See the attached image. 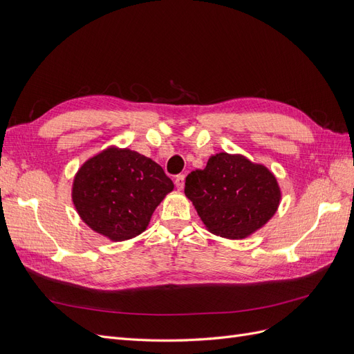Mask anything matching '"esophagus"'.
<instances>
[{"instance_id": "34e87169", "label": "esophagus", "mask_w": 354, "mask_h": 354, "mask_svg": "<svg viewBox=\"0 0 354 354\" xmlns=\"http://www.w3.org/2000/svg\"><path fill=\"white\" fill-rule=\"evenodd\" d=\"M174 185H176V187L178 189V190H181L185 187V176L183 174H178L177 177H176V180H174Z\"/></svg>"}]
</instances>
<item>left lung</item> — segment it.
<instances>
[{
	"instance_id": "obj_1",
	"label": "left lung",
	"mask_w": 354,
	"mask_h": 354,
	"mask_svg": "<svg viewBox=\"0 0 354 354\" xmlns=\"http://www.w3.org/2000/svg\"><path fill=\"white\" fill-rule=\"evenodd\" d=\"M186 196L205 227L217 236L243 239L277 211L281 189L272 171L242 155L220 152L186 177Z\"/></svg>"
}]
</instances>
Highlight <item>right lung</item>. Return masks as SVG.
Listing matches in <instances>:
<instances>
[{"instance_id":"1","label":"right lung","mask_w":354,"mask_h":354,"mask_svg":"<svg viewBox=\"0 0 354 354\" xmlns=\"http://www.w3.org/2000/svg\"><path fill=\"white\" fill-rule=\"evenodd\" d=\"M174 185L151 158L130 149L108 147L75 174L72 201L81 220L113 242L146 230L156 207Z\"/></svg>"}]
</instances>
